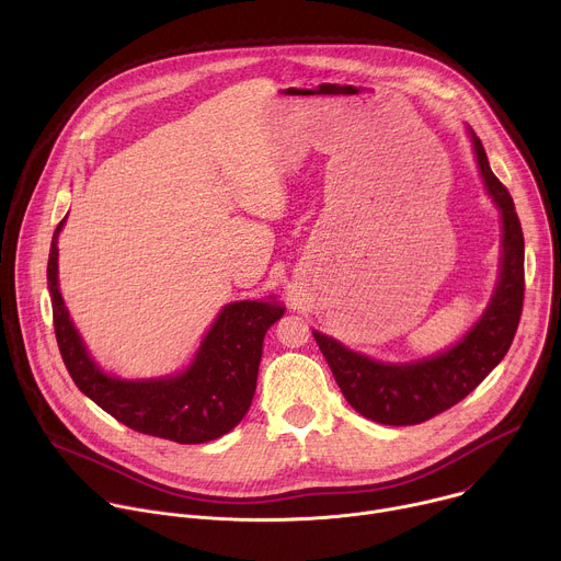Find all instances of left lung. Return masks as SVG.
Wrapping results in <instances>:
<instances>
[{"instance_id":"obj_1","label":"left lung","mask_w":561,"mask_h":561,"mask_svg":"<svg viewBox=\"0 0 561 561\" xmlns=\"http://www.w3.org/2000/svg\"><path fill=\"white\" fill-rule=\"evenodd\" d=\"M479 173L502 210V273L479 322L453 348L413 364H381L348 351L337 340L312 333L346 402L364 417L388 426L422 424L472 392L504 359L524 306V232L508 188L489 167L486 150L470 130Z\"/></svg>"}]
</instances>
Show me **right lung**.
<instances>
[{"instance_id":"add662e5","label":"right lung","mask_w":561,"mask_h":561,"mask_svg":"<svg viewBox=\"0 0 561 561\" xmlns=\"http://www.w3.org/2000/svg\"><path fill=\"white\" fill-rule=\"evenodd\" d=\"M57 224L48 253V290L61 359L87 397L128 428L178 444H204L232 431L251 409L266 331L284 314L279 304L232 301L206 333L193 364L159 379L106 375L89 355L64 306L57 282Z\"/></svg>"}]
</instances>
